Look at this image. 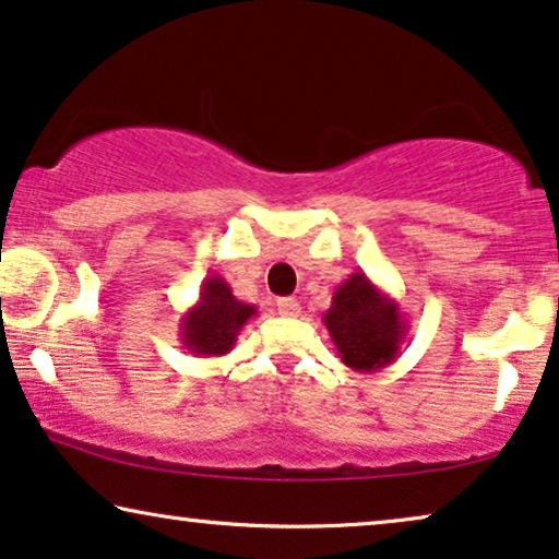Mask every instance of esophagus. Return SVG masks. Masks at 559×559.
<instances>
[{"instance_id": "1", "label": "esophagus", "mask_w": 559, "mask_h": 559, "mask_svg": "<svg viewBox=\"0 0 559 559\" xmlns=\"http://www.w3.org/2000/svg\"><path fill=\"white\" fill-rule=\"evenodd\" d=\"M277 310H280V316H285V318H297L302 312L300 302L293 300V297H280Z\"/></svg>"}]
</instances>
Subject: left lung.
Returning <instances> with one entry per match:
<instances>
[{"label":"left lung","mask_w":559,"mask_h":559,"mask_svg":"<svg viewBox=\"0 0 559 559\" xmlns=\"http://www.w3.org/2000/svg\"><path fill=\"white\" fill-rule=\"evenodd\" d=\"M323 323L341 361L358 373H373L394 364L407 338V318L400 302L364 272L348 274L335 287Z\"/></svg>","instance_id":"8db88e82"}]
</instances>
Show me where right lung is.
Returning <instances> with one entry per match:
<instances>
[{
  "label": "right lung",
  "mask_w": 559,
  "mask_h": 559,
  "mask_svg": "<svg viewBox=\"0 0 559 559\" xmlns=\"http://www.w3.org/2000/svg\"><path fill=\"white\" fill-rule=\"evenodd\" d=\"M254 316L257 305L236 300L228 282L211 274L201 285L198 302L180 318V343L198 358L226 356Z\"/></svg>",
  "instance_id": "right-lung-1"
}]
</instances>
